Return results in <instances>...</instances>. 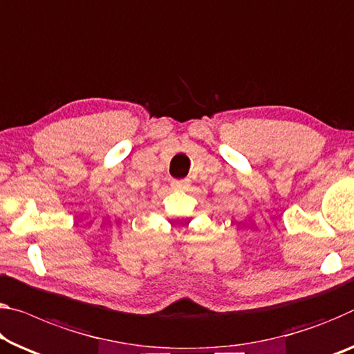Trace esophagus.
I'll list each match as a JSON object with an SVG mask.
<instances>
[{
    "label": "esophagus",
    "instance_id": "34e87169",
    "mask_svg": "<svg viewBox=\"0 0 354 354\" xmlns=\"http://www.w3.org/2000/svg\"><path fill=\"white\" fill-rule=\"evenodd\" d=\"M171 186L175 189H183L187 186V179H175V181H171Z\"/></svg>",
    "mask_w": 354,
    "mask_h": 354
}]
</instances>
